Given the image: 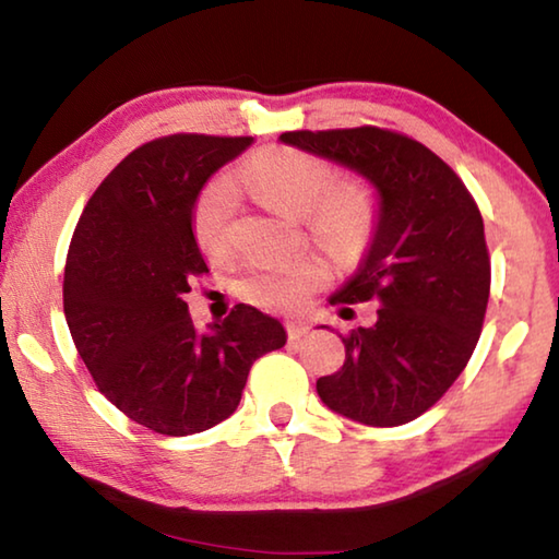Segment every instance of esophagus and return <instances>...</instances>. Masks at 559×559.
I'll use <instances>...</instances> for the list:
<instances>
[{"instance_id":"1","label":"esophagus","mask_w":559,"mask_h":559,"mask_svg":"<svg viewBox=\"0 0 559 559\" xmlns=\"http://www.w3.org/2000/svg\"><path fill=\"white\" fill-rule=\"evenodd\" d=\"M286 333H288L290 340H300L302 335L308 333V323H302V320H288Z\"/></svg>"}]
</instances>
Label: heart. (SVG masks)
I'll return each instance as SVG.
<instances>
[{
  "mask_svg": "<svg viewBox=\"0 0 559 559\" xmlns=\"http://www.w3.org/2000/svg\"><path fill=\"white\" fill-rule=\"evenodd\" d=\"M249 189L276 210L306 216L308 229L340 249H355L374 222V194L359 179L333 185V167L323 157L293 147H269L253 155L239 173L214 177L197 197L192 231L206 259L226 257L239 206L236 188ZM325 271L313 261L253 263L239 281L241 296L269 310H293L308 300Z\"/></svg>",
  "mask_w": 559,
  "mask_h": 559,
  "instance_id": "b5f03b06",
  "label": "heart"
}]
</instances>
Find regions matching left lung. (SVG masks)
Segmentation results:
<instances>
[{
    "label": "left lung",
    "mask_w": 559,
    "mask_h": 559,
    "mask_svg": "<svg viewBox=\"0 0 559 559\" xmlns=\"http://www.w3.org/2000/svg\"><path fill=\"white\" fill-rule=\"evenodd\" d=\"M281 143L374 187L370 249L330 302L372 300L377 323L340 335L345 365L320 377L316 390L347 419L400 427L447 394L476 349L490 293L484 216L459 175L400 132L296 130Z\"/></svg>",
    "instance_id": "left-lung-1"
}]
</instances>
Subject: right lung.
Instances as JSON below:
<instances>
[{"label":"right lung","mask_w":559,"mask_h":559,"mask_svg":"<svg viewBox=\"0 0 559 559\" xmlns=\"http://www.w3.org/2000/svg\"><path fill=\"white\" fill-rule=\"evenodd\" d=\"M251 138H157L132 150L75 224L63 271V313L106 400L140 427L189 437L229 419L251 365L286 345L276 318L239 302L197 330L189 281L210 273L192 210L216 169Z\"/></svg>","instance_id":"obj_1"}]
</instances>
